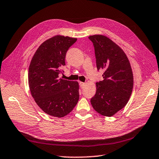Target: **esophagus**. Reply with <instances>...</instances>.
Segmentation results:
<instances>
[{"mask_svg": "<svg viewBox=\"0 0 159 159\" xmlns=\"http://www.w3.org/2000/svg\"><path fill=\"white\" fill-rule=\"evenodd\" d=\"M85 83H83V82H80L79 83V85H80V88L81 89H83V88H84V87L85 86Z\"/></svg>", "mask_w": 159, "mask_h": 159, "instance_id": "34e87169", "label": "esophagus"}]
</instances>
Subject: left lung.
I'll return each mask as SVG.
<instances>
[{"label":"left lung","mask_w":159,"mask_h":159,"mask_svg":"<svg viewBox=\"0 0 159 159\" xmlns=\"http://www.w3.org/2000/svg\"><path fill=\"white\" fill-rule=\"evenodd\" d=\"M94 47L97 67L104 70L103 80L96 83L97 91L90 99L94 109L112 116L127 104L133 88L129 61L122 48L105 36H90Z\"/></svg>","instance_id":"left-lung-1"}]
</instances>
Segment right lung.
I'll list each match as a JSON object with an SVG mask.
<instances>
[{"mask_svg":"<svg viewBox=\"0 0 159 159\" xmlns=\"http://www.w3.org/2000/svg\"><path fill=\"white\" fill-rule=\"evenodd\" d=\"M76 40L54 36L40 45L30 61L28 78L31 95L37 105L52 116L67 115L79 101L78 82L59 78L66 52Z\"/></svg>","mask_w":159,"mask_h":159,"instance_id":"add662e5","label":"right lung"}]
</instances>
